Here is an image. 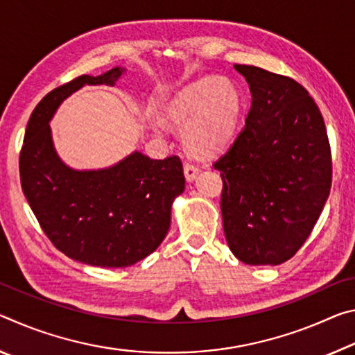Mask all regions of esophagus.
I'll list each match as a JSON object with an SVG mask.
<instances>
[{
  "mask_svg": "<svg viewBox=\"0 0 355 355\" xmlns=\"http://www.w3.org/2000/svg\"><path fill=\"white\" fill-rule=\"evenodd\" d=\"M184 174H185V179L187 181H193V179L196 178V174H198V168H196L193 164H185L184 165Z\"/></svg>",
  "mask_w": 355,
  "mask_h": 355,
  "instance_id": "obj_1",
  "label": "esophagus"
}]
</instances>
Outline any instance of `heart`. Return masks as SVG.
Wrapping results in <instances>:
<instances>
[{
	"label": "heart",
	"mask_w": 355,
	"mask_h": 355,
	"mask_svg": "<svg viewBox=\"0 0 355 355\" xmlns=\"http://www.w3.org/2000/svg\"><path fill=\"white\" fill-rule=\"evenodd\" d=\"M241 113V92L225 78L193 81L165 107L168 121L184 129L185 146L201 159L216 157L226 149L236 135Z\"/></svg>",
	"instance_id": "obj_1"
}]
</instances>
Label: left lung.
I'll list each match as a JSON object with an SVG mask.
<instances>
[{
  "instance_id": "8db88e82",
  "label": "left lung",
  "mask_w": 355,
  "mask_h": 355,
  "mask_svg": "<svg viewBox=\"0 0 355 355\" xmlns=\"http://www.w3.org/2000/svg\"><path fill=\"white\" fill-rule=\"evenodd\" d=\"M252 92L245 125L214 162L223 181L230 250L250 266L291 259L309 239L332 187V153L316 102L297 81L236 64Z\"/></svg>"
}]
</instances>
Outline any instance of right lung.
<instances>
[{
  "instance_id": "1",
  "label": "right lung",
  "mask_w": 355,
  "mask_h": 355,
  "mask_svg": "<svg viewBox=\"0 0 355 355\" xmlns=\"http://www.w3.org/2000/svg\"><path fill=\"white\" fill-rule=\"evenodd\" d=\"M123 73L81 75L50 91L31 113L20 150L21 190L45 236L66 257L96 267H127L153 253L185 189L178 155L133 153L97 171L72 170L56 155L49 121L60 103L85 85L113 86Z\"/></svg>"
}]
</instances>
